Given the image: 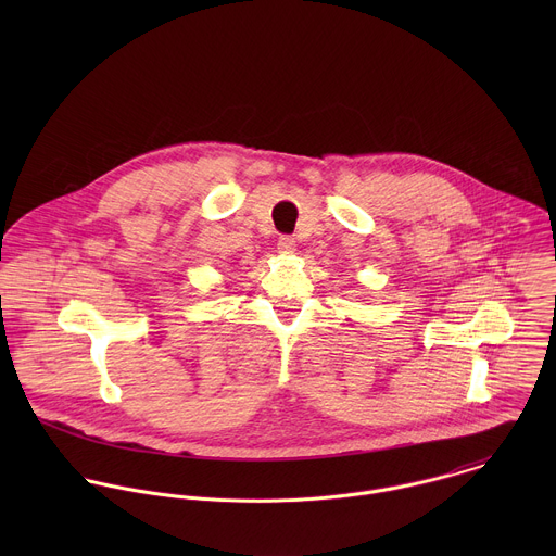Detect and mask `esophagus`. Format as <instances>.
<instances>
[{"label":"esophagus","instance_id":"1","mask_svg":"<svg viewBox=\"0 0 556 556\" xmlns=\"http://www.w3.org/2000/svg\"><path fill=\"white\" fill-rule=\"evenodd\" d=\"M295 248H298L295 239L289 238V236H282V238L278 239V252H282V254H293Z\"/></svg>","mask_w":556,"mask_h":556}]
</instances>
